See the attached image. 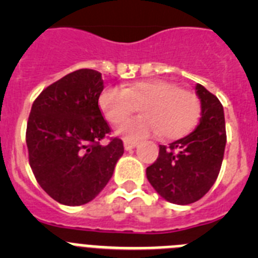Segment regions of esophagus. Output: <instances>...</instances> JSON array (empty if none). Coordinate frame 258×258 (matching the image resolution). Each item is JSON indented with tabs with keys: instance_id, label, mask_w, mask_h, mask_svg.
Returning a JSON list of instances; mask_svg holds the SVG:
<instances>
[{
	"instance_id": "esophagus-1",
	"label": "esophagus",
	"mask_w": 258,
	"mask_h": 258,
	"mask_svg": "<svg viewBox=\"0 0 258 258\" xmlns=\"http://www.w3.org/2000/svg\"><path fill=\"white\" fill-rule=\"evenodd\" d=\"M137 145H138V142H131V141H125V142H124V149L126 150V151H131V150L136 149Z\"/></svg>"
}]
</instances>
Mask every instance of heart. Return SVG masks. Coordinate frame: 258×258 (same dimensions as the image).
<instances>
[{"label": "heart", "mask_w": 258, "mask_h": 258, "mask_svg": "<svg viewBox=\"0 0 258 258\" xmlns=\"http://www.w3.org/2000/svg\"><path fill=\"white\" fill-rule=\"evenodd\" d=\"M98 106L107 121L120 125L141 107L142 117L118 127L117 134L126 141H138L160 134L177 140L190 133L200 115L199 99L192 92L179 89L166 80H143L124 89L108 86L98 98Z\"/></svg>", "instance_id": "b5f03b06"}]
</instances>
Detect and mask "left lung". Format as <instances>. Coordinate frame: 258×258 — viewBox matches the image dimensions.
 <instances>
[{
    "instance_id": "left-lung-1",
    "label": "left lung",
    "mask_w": 258,
    "mask_h": 258,
    "mask_svg": "<svg viewBox=\"0 0 258 258\" xmlns=\"http://www.w3.org/2000/svg\"><path fill=\"white\" fill-rule=\"evenodd\" d=\"M200 120L192 133L159 146V157L146 169L147 179L166 202L186 206L202 199L218 177L226 146L225 113L218 98L200 84Z\"/></svg>"
}]
</instances>
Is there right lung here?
<instances>
[{
  "label": "right lung",
  "instance_id": "obj_1",
  "mask_svg": "<svg viewBox=\"0 0 258 258\" xmlns=\"http://www.w3.org/2000/svg\"><path fill=\"white\" fill-rule=\"evenodd\" d=\"M101 72L79 70L47 86L36 98L27 124L29 165L45 192L64 206L92 202L111 179L124 154L109 133L98 98Z\"/></svg>",
  "mask_w": 258,
  "mask_h": 258
}]
</instances>
